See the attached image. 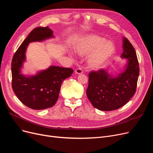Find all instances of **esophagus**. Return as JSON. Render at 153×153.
Segmentation results:
<instances>
[{
    "mask_svg": "<svg viewBox=\"0 0 153 153\" xmlns=\"http://www.w3.org/2000/svg\"><path fill=\"white\" fill-rule=\"evenodd\" d=\"M75 74L79 75V74H83V70L81 68H77L75 70Z\"/></svg>",
    "mask_w": 153,
    "mask_h": 153,
    "instance_id": "34e87169",
    "label": "esophagus"
}]
</instances>
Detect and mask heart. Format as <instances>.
I'll return each instance as SVG.
<instances>
[{
  "mask_svg": "<svg viewBox=\"0 0 153 153\" xmlns=\"http://www.w3.org/2000/svg\"><path fill=\"white\" fill-rule=\"evenodd\" d=\"M75 52L79 56H87L86 63L91 68L103 67L115 52L114 43L98 35H90L79 39L75 45Z\"/></svg>",
  "mask_w": 153,
  "mask_h": 153,
  "instance_id": "1",
  "label": "heart"
}]
</instances>
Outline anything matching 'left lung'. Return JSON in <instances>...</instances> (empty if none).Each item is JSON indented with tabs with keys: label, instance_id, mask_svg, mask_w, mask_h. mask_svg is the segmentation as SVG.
Returning <instances> with one entry per match:
<instances>
[{
	"label": "left lung",
	"instance_id": "obj_1",
	"mask_svg": "<svg viewBox=\"0 0 153 153\" xmlns=\"http://www.w3.org/2000/svg\"><path fill=\"white\" fill-rule=\"evenodd\" d=\"M123 41L121 57L127 59L124 71L115 77L109 74L107 69L91 71L88 75L87 97L92 105L101 111H112L124 106L136 90L140 74L136 53L126 38Z\"/></svg>",
	"mask_w": 153,
	"mask_h": 153
}]
</instances>
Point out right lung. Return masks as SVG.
I'll return each instance as SVG.
<instances>
[{
	"mask_svg": "<svg viewBox=\"0 0 153 153\" xmlns=\"http://www.w3.org/2000/svg\"><path fill=\"white\" fill-rule=\"evenodd\" d=\"M51 37H53V31L48 27L35 28L12 58V89L21 102L33 110H44L53 106L59 98L63 81L74 72L71 68L51 66L32 76H25L20 74L25 60V52L28 43L42 42Z\"/></svg>",
	"mask_w": 153,
	"mask_h": 153,
	"instance_id": "obj_1",
	"label": "right lung"
}]
</instances>
